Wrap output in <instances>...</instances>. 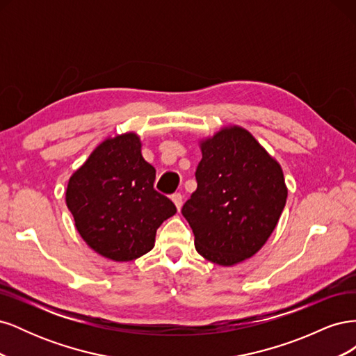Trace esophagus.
<instances>
[{
  "label": "esophagus",
  "mask_w": 356,
  "mask_h": 356,
  "mask_svg": "<svg viewBox=\"0 0 356 356\" xmlns=\"http://www.w3.org/2000/svg\"><path fill=\"white\" fill-rule=\"evenodd\" d=\"M172 202L175 203V207H177V209L179 211L181 209V207H182V195L181 193H175V195H172Z\"/></svg>",
  "instance_id": "obj_1"
}]
</instances>
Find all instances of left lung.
I'll return each mask as SVG.
<instances>
[{"label": "left lung", "instance_id": "obj_1", "mask_svg": "<svg viewBox=\"0 0 356 356\" xmlns=\"http://www.w3.org/2000/svg\"><path fill=\"white\" fill-rule=\"evenodd\" d=\"M197 188L182 207L196 251L218 266L251 258L270 238L288 188L281 165L241 126L199 143Z\"/></svg>", "mask_w": 356, "mask_h": 356}]
</instances>
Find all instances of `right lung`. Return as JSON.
<instances>
[{
    "mask_svg": "<svg viewBox=\"0 0 356 356\" xmlns=\"http://www.w3.org/2000/svg\"><path fill=\"white\" fill-rule=\"evenodd\" d=\"M135 132L106 138L74 172L67 207L75 229L95 252L131 261L153 250L156 232L177 208L153 187L156 169Z\"/></svg>",
    "mask_w": 356,
    "mask_h": 356,
    "instance_id": "add662e5",
    "label": "right lung"
}]
</instances>
